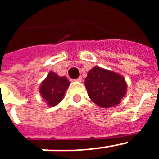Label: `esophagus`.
<instances>
[{
  "mask_svg": "<svg viewBox=\"0 0 159 159\" xmlns=\"http://www.w3.org/2000/svg\"><path fill=\"white\" fill-rule=\"evenodd\" d=\"M76 80L77 82H82L83 79H82V77H81V76H80V77H79V78H77L76 80Z\"/></svg>",
  "mask_w": 159,
  "mask_h": 159,
  "instance_id": "obj_1",
  "label": "esophagus"
}]
</instances>
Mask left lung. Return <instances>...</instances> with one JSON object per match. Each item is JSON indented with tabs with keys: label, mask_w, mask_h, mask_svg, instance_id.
I'll return each mask as SVG.
<instances>
[{
	"label": "left lung",
	"mask_w": 159,
	"mask_h": 159,
	"mask_svg": "<svg viewBox=\"0 0 159 159\" xmlns=\"http://www.w3.org/2000/svg\"><path fill=\"white\" fill-rule=\"evenodd\" d=\"M84 84L90 99L102 108L118 105L127 93L124 77L99 67H94L88 71Z\"/></svg>",
	"instance_id": "1"
}]
</instances>
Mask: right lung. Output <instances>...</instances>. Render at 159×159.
Listing matches in <instances>:
<instances>
[{"mask_svg":"<svg viewBox=\"0 0 159 159\" xmlns=\"http://www.w3.org/2000/svg\"><path fill=\"white\" fill-rule=\"evenodd\" d=\"M70 82L65 76H59L57 73L50 71L40 86V93L50 107L60 103Z\"/></svg>","mask_w":159,"mask_h":159,"instance_id":"1","label":"right lung"}]
</instances>
